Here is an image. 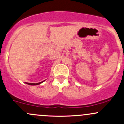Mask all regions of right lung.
<instances>
[{
  "instance_id": "1",
  "label": "right lung",
  "mask_w": 124,
  "mask_h": 124,
  "mask_svg": "<svg viewBox=\"0 0 124 124\" xmlns=\"http://www.w3.org/2000/svg\"><path fill=\"white\" fill-rule=\"evenodd\" d=\"M45 81H43L42 82H40V83H25L27 84H28V85H39V84H40L41 83H42L43 82H44Z\"/></svg>"
}]
</instances>
